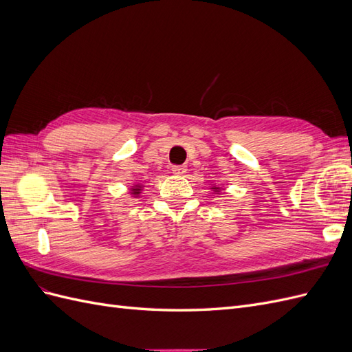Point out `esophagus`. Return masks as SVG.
I'll return each mask as SVG.
<instances>
[{
  "mask_svg": "<svg viewBox=\"0 0 352 352\" xmlns=\"http://www.w3.org/2000/svg\"><path fill=\"white\" fill-rule=\"evenodd\" d=\"M186 172H188V168L185 166H173L172 167V173L176 176H184V175H186Z\"/></svg>",
  "mask_w": 352,
  "mask_h": 352,
  "instance_id": "esophagus-1",
  "label": "esophagus"
}]
</instances>
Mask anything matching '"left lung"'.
Segmentation results:
<instances>
[{
	"label": "left lung",
	"instance_id": "1",
	"mask_svg": "<svg viewBox=\"0 0 352 352\" xmlns=\"http://www.w3.org/2000/svg\"><path fill=\"white\" fill-rule=\"evenodd\" d=\"M210 189H211L212 192H214V194H221L223 190H225V189H223V188H221V186H219V185H211V186H210Z\"/></svg>",
	"mask_w": 352,
	"mask_h": 352
}]
</instances>
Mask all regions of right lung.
<instances>
[{
	"label": "right lung",
	"instance_id": "1",
	"mask_svg": "<svg viewBox=\"0 0 352 352\" xmlns=\"http://www.w3.org/2000/svg\"><path fill=\"white\" fill-rule=\"evenodd\" d=\"M142 189H144V185H141V184H133V186H131V195L133 197V198H138L141 195V192H142Z\"/></svg>",
	"mask_w": 352,
	"mask_h": 352
}]
</instances>
